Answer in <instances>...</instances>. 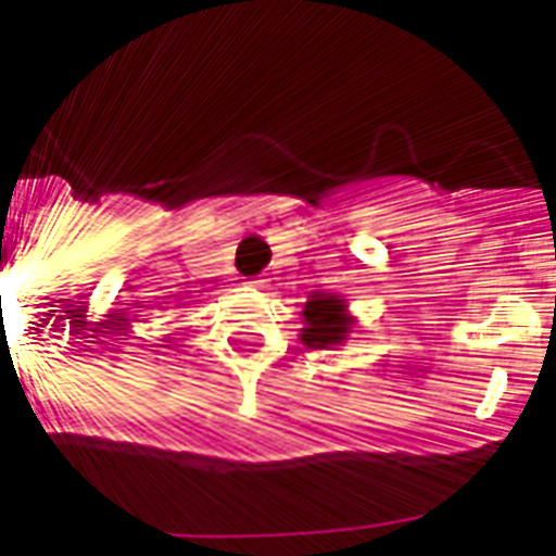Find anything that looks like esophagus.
Returning <instances> with one entry per match:
<instances>
[{
	"instance_id": "34e87169",
	"label": "esophagus",
	"mask_w": 556,
	"mask_h": 556,
	"mask_svg": "<svg viewBox=\"0 0 556 556\" xmlns=\"http://www.w3.org/2000/svg\"><path fill=\"white\" fill-rule=\"evenodd\" d=\"M250 286H253V289H262V286H265V279H253Z\"/></svg>"
}]
</instances>
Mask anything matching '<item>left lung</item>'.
I'll list each match as a JSON object with an SVG mask.
<instances>
[{
	"label": "left lung",
	"instance_id": "left-lung-1",
	"mask_svg": "<svg viewBox=\"0 0 556 556\" xmlns=\"http://www.w3.org/2000/svg\"><path fill=\"white\" fill-rule=\"evenodd\" d=\"M353 330V318L348 315V306L339 294H324L315 291L309 303L303 306V330L300 341L306 348L324 351L330 344H344L348 332Z\"/></svg>",
	"mask_w": 556,
	"mask_h": 556
}]
</instances>
